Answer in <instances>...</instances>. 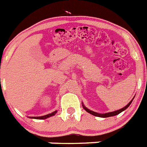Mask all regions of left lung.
<instances>
[{
  "mask_svg": "<svg viewBox=\"0 0 147 147\" xmlns=\"http://www.w3.org/2000/svg\"><path fill=\"white\" fill-rule=\"evenodd\" d=\"M134 98L131 99V100L129 102V103L128 105H126L124 107V108H121V109L119 110H117V111H112V112H108V113H96V112L95 111H91V110L88 109L87 108H86L84 106V105L82 103V106H83L84 109L87 112H88V113H90V114H92V115L93 116H96V117H103V118H105V117H113V116H116L117 115V114H119V113H120L121 112H123V111H125L126 108H128L129 107V105H130L131 104V102H132L133 99H134Z\"/></svg>",
  "mask_w": 147,
  "mask_h": 147,
  "instance_id": "8db88e82",
  "label": "left lung"
}]
</instances>
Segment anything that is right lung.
<instances>
[{"instance_id": "add662e5", "label": "right lung", "mask_w": 147, "mask_h": 147, "mask_svg": "<svg viewBox=\"0 0 147 147\" xmlns=\"http://www.w3.org/2000/svg\"><path fill=\"white\" fill-rule=\"evenodd\" d=\"M57 112V111H55L52 112V113H49V114H46V115L44 116H41V117H29V118H32V119H47V118L51 117H52V116L55 115Z\"/></svg>"}]
</instances>
